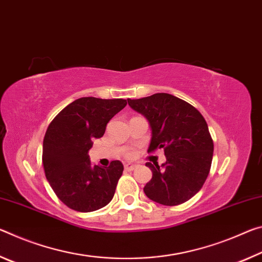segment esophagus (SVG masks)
<instances>
[{"instance_id": "esophagus-1", "label": "esophagus", "mask_w": 262, "mask_h": 262, "mask_svg": "<svg viewBox=\"0 0 262 262\" xmlns=\"http://www.w3.org/2000/svg\"><path fill=\"white\" fill-rule=\"evenodd\" d=\"M124 168H125V170H127V171H131V170H134L136 168V165L125 164V166H124Z\"/></svg>"}]
</instances>
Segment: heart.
<instances>
[{
	"label": "heart",
	"mask_w": 262,
	"mask_h": 262,
	"mask_svg": "<svg viewBox=\"0 0 262 262\" xmlns=\"http://www.w3.org/2000/svg\"><path fill=\"white\" fill-rule=\"evenodd\" d=\"M127 157H131V154H127Z\"/></svg>",
	"instance_id": "obj_1"
}]
</instances>
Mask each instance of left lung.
Segmentation results:
<instances>
[{
  "label": "left lung",
  "instance_id": "left-lung-1",
  "mask_svg": "<svg viewBox=\"0 0 262 262\" xmlns=\"http://www.w3.org/2000/svg\"><path fill=\"white\" fill-rule=\"evenodd\" d=\"M127 102L151 126L148 152L164 148L166 156L161 166L146 162L153 175L144 192L162 205L187 202L203 187L211 167L213 141L204 117L188 102L166 93Z\"/></svg>",
  "mask_w": 262,
  "mask_h": 262
}]
</instances>
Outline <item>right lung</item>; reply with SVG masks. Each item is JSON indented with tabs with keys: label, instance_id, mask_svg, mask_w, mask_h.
I'll list each match as a JSON object with an SVG mask.
<instances>
[{
	"label": "right lung",
	"instance_id": "obj_1",
	"mask_svg": "<svg viewBox=\"0 0 262 262\" xmlns=\"http://www.w3.org/2000/svg\"><path fill=\"white\" fill-rule=\"evenodd\" d=\"M125 105L123 98L81 97L50 123L42 141V165L50 186L68 208L91 212L113 200L123 164L115 160L109 167L93 165L88 151Z\"/></svg>",
	"mask_w": 262,
	"mask_h": 262
}]
</instances>
